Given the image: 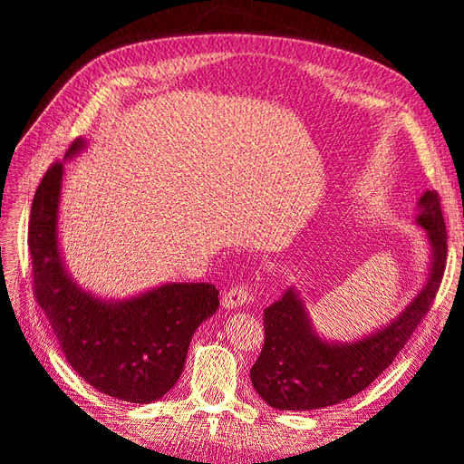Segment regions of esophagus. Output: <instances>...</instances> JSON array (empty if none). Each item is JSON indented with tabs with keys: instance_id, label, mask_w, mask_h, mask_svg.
Listing matches in <instances>:
<instances>
[{
	"instance_id": "obj_1",
	"label": "esophagus",
	"mask_w": 464,
	"mask_h": 464,
	"mask_svg": "<svg viewBox=\"0 0 464 464\" xmlns=\"http://www.w3.org/2000/svg\"><path fill=\"white\" fill-rule=\"evenodd\" d=\"M247 300H249V292L244 285H234L232 288H228L222 294V305L228 307V310L237 305H244Z\"/></svg>"
}]
</instances>
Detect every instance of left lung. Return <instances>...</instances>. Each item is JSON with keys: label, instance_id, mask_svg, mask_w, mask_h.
<instances>
[{"label": "left lung", "instance_id": "left-lung-1", "mask_svg": "<svg viewBox=\"0 0 464 464\" xmlns=\"http://www.w3.org/2000/svg\"><path fill=\"white\" fill-rule=\"evenodd\" d=\"M416 222L428 234L431 266L426 286L391 323L356 343L321 341L298 292L285 296L263 314L265 343L249 370L259 397L278 411H317L339 404L372 385L409 343L430 312L445 273L447 232L438 191H426L418 201Z\"/></svg>", "mask_w": 464, "mask_h": 464}]
</instances>
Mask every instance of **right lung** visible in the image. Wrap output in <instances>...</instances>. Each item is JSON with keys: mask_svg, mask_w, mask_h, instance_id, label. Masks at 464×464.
Wrapping results in <instances>:
<instances>
[{"mask_svg": "<svg viewBox=\"0 0 464 464\" xmlns=\"http://www.w3.org/2000/svg\"><path fill=\"white\" fill-rule=\"evenodd\" d=\"M82 139L65 157L82 149ZM63 164L53 162L34 193L29 220L34 298L62 353L87 383L108 397L147 404L184 372L191 336L218 307L208 283H172L125 302H102L67 276L58 247Z\"/></svg>", "mask_w": 464, "mask_h": 464, "instance_id": "1", "label": "right lung"}]
</instances>
